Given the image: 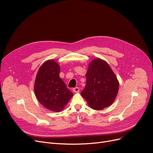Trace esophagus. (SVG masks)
Returning <instances> with one entry per match:
<instances>
[{
    "mask_svg": "<svg viewBox=\"0 0 153 153\" xmlns=\"http://www.w3.org/2000/svg\"><path fill=\"white\" fill-rule=\"evenodd\" d=\"M72 91L74 93H78V92H79V88L78 87H76L74 88H73Z\"/></svg>",
    "mask_w": 153,
    "mask_h": 153,
    "instance_id": "obj_1",
    "label": "esophagus"
}]
</instances>
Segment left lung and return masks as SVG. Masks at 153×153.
<instances>
[{
  "label": "left lung",
  "mask_w": 153,
  "mask_h": 153,
  "mask_svg": "<svg viewBox=\"0 0 153 153\" xmlns=\"http://www.w3.org/2000/svg\"><path fill=\"white\" fill-rule=\"evenodd\" d=\"M86 84L81 93L89 106L96 110H102L114 102L119 84L109 65L97 59L89 65Z\"/></svg>",
  "instance_id": "8db88e82"
}]
</instances>
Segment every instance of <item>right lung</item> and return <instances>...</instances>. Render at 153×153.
Returning <instances> with one entry per match:
<instances>
[{"mask_svg": "<svg viewBox=\"0 0 153 153\" xmlns=\"http://www.w3.org/2000/svg\"><path fill=\"white\" fill-rule=\"evenodd\" d=\"M60 67L53 60H48L39 68L34 90L36 97L45 108L53 111H62L73 93L59 77Z\"/></svg>", "mask_w": 153, "mask_h": 153, "instance_id": "obj_1", "label": "right lung"}]
</instances>
